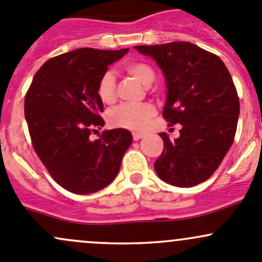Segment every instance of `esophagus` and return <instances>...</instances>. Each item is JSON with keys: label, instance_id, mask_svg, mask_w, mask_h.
Instances as JSON below:
<instances>
[{"label": "esophagus", "instance_id": "1", "mask_svg": "<svg viewBox=\"0 0 262 262\" xmlns=\"http://www.w3.org/2000/svg\"><path fill=\"white\" fill-rule=\"evenodd\" d=\"M143 134L142 133H133V139L134 140H139V139H142L143 138Z\"/></svg>", "mask_w": 262, "mask_h": 262}]
</instances>
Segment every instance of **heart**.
<instances>
[{"instance_id": "b5f03b06", "label": "heart", "mask_w": 262, "mask_h": 262, "mask_svg": "<svg viewBox=\"0 0 262 262\" xmlns=\"http://www.w3.org/2000/svg\"><path fill=\"white\" fill-rule=\"evenodd\" d=\"M125 71L139 80L143 85H150L156 78L153 69L143 62H129L124 66ZM99 99L103 103L110 104L115 98V76L112 71H105L100 76L96 88ZM156 109L152 104H122L109 113V122L119 128L142 130L148 120L153 117Z\"/></svg>"}]
</instances>
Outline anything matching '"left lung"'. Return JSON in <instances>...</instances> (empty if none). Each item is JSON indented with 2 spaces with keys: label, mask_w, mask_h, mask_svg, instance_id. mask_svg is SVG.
Returning a JSON list of instances; mask_svg holds the SVG:
<instances>
[{
  "label": "left lung",
  "mask_w": 262,
  "mask_h": 262,
  "mask_svg": "<svg viewBox=\"0 0 262 262\" xmlns=\"http://www.w3.org/2000/svg\"><path fill=\"white\" fill-rule=\"evenodd\" d=\"M163 73V117L181 124L180 137L161 133L163 152L154 163L158 177L176 187H193L213 174L237 128L240 103L232 78L219 56L184 41L134 46Z\"/></svg>",
  "instance_id": "left-lung-1"
}]
</instances>
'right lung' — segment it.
I'll return each mask as SVG.
<instances>
[{
	"mask_svg": "<svg viewBox=\"0 0 262 262\" xmlns=\"http://www.w3.org/2000/svg\"><path fill=\"white\" fill-rule=\"evenodd\" d=\"M128 51L78 49L48 60L32 79L25 98L32 145L66 191L94 193L112 183L133 142L124 128L89 138L94 128L104 126L103 101L96 93L99 79Z\"/></svg>",
	"mask_w": 262,
	"mask_h": 262,
	"instance_id": "obj_1",
	"label": "right lung"
}]
</instances>
